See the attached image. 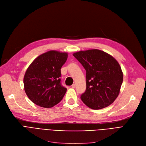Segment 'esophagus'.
<instances>
[{
	"label": "esophagus",
	"instance_id": "obj_1",
	"mask_svg": "<svg viewBox=\"0 0 146 146\" xmlns=\"http://www.w3.org/2000/svg\"><path fill=\"white\" fill-rule=\"evenodd\" d=\"M75 87H76V85H75V84H73V85H72V88H75Z\"/></svg>",
	"mask_w": 146,
	"mask_h": 146
}]
</instances>
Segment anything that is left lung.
<instances>
[{"instance_id":"1","label":"left lung","mask_w":146,"mask_h":146,"mask_svg":"<svg viewBox=\"0 0 146 146\" xmlns=\"http://www.w3.org/2000/svg\"><path fill=\"white\" fill-rule=\"evenodd\" d=\"M86 72V89L80 96L90 108L99 110L110 105L119 95L123 74L117 61L96 49L73 54Z\"/></svg>"}]
</instances>
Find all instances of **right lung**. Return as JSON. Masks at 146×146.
I'll use <instances>...</instances> for the list:
<instances>
[{
    "mask_svg": "<svg viewBox=\"0 0 146 146\" xmlns=\"http://www.w3.org/2000/svg\"><path fill=\"white\" fill-rule=\"evenodd\" d=\"M67 53L50 51L36 58L25 72V93L35 104L49 108L58 104L67 89L61 83V68Z\"/></svg>",
    "mask_w": 146,
    "mask_h": 146,
    "instance_id": "obj_1",
    "label": "right lung"
}]
</instances>
